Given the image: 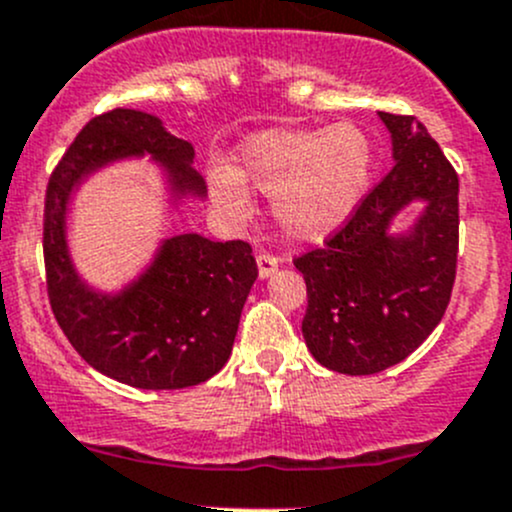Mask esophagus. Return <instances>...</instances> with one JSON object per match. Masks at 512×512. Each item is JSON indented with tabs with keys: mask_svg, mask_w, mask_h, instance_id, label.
<instances>
[{
	"mask_svg": "<svg viewBox=\"0 0 512 512\" xmlns=\"http://www.w3.org/2000/svg\"><path fill=\"white\" fill-rule=\"evenodd\" d=\"M277 267H280V260H277L275 255H267V252L257 255V272H260L262 280H267V277L275 275Z\"/></svg>",
	"mask_w": 512,
	"mask_h": 512,
	"instance_id": "1",
	"label": "esophagus"
}]
</instances>
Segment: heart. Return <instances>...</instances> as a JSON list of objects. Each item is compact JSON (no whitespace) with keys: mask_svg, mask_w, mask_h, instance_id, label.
Returning a JSON list of instances; mask_svg holds the SVG:
<instances>
[{"mask_svg":"<svg viewBox=\"0 0 512 512\" xmlns=\"http://www.w3.org/2000/svg\"><path fill=\"white\" fill-rule=\"evenodd\" d=\"M371 143L361 128H280L245 141L240 168L210 170V193L232 215L247 208L245 180L270 195L287 235L324 240L352 215L371 175Z\"/></svg>","mask_w":512,"mask_h":512,"instance_id":"b5f03b06","label":"heart"}]
</instances>
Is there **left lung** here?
I'll return each instance as SVG.
<instances>
[{"label":"left lung","instance_id":"8db88e82","mask_svg":"<svg viewBox=\"0 0 512 512\" xmlns=\"http://www.w3.org/2000/svg\"><path fill=\"white\" fill-rule=\"evenodd\" d=\"M396 165L324 247L294 257L307 282L302 334L314 359L349 376L379 374L416 352L451 302L458 262V175L414 116L379 111ZM414 199L411 231L388 232Z\"/></svg>","mask_w":512,"mask_h":512}]
</instances>
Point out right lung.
<instances>
[{
    "label": "right lung",
    "mask_w": 512,
    "mask_h": 512,
    "mask_svg": "<svg viewBox=\"0 0 512 512\" xmlns=\"http://www.w3.org/2000/svg\"><path fill=\"white\" fill-rule=\"evenodd\" d=\"M143 153L163 165L175 200L203 198V178L190 168L193 146L160 118L133 108L91 118L46 185V292L61 332L96 371L136 389H185L230 359L257 262L247 242L185 232L165 240L151 267L118 294L86 287L66 247L71 193L94 170Z\"/></svg>",
    "instance_id": "1"
}]
</instances>
